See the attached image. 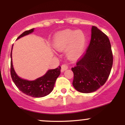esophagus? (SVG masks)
<instances>
[{"instance_id": "esophagus-1", "label": "esophagus", "mask_w": 125, "mask_h": 125, "mask_svg": "<svg viewBox=\"0 0 125 125\" xmlns=\"http://www.w3.org/2000/svg\"><path fill=\"white\" fill-rule=\"evenodd\" d=\"M62 69H61V71L62 72H63L64 71H65V70H66L68 69L69 67V66L68 64H66V63H64L62 65Z\"/></svg>"}]
</instances>
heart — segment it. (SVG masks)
Returning <instances> with one entry per match:
<instances>
[{"label":"heart","instance_id":"heart-1","mask_svg":"<svg viewBox=\"0 0 125 125\" xmlns=\"http://www.w3.org/2000/svg\"><path fill=\"white\" fill-rule=\"evenodd\" d=\"M86 41L85 35L82 31L66 30L56 35L52 45L54 49L59 52L66 48L67 56L71 59H75L82 54Z\"/></svg>","mask_w":125,"mask_h":125}]
</instances>
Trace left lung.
<instances>
[{
	"mask_svg": "<svg viewBox=\"0 0 125 125\" xmlns=\"http://www.w3.org/2000/svg\"><path fill=\"white\" fill-rule=\"evenodd\" d=\"M113 65L111 44L106 35L93 26L90 43L83 56L72 68L73 85L77 91L88 94L96 91L108 79Z\"/></svg>",
	"mask_w": 125,
	"mask_h": 125,
	"instance_id": "8db88e82",
	"label": "left lung"
}]
</instances>
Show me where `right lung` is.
Instances as JSON below:
<instances>
[{
	"mask_svg": "<svg viewBox=\"0 0 125 125\" xmlns=\"http://www.w3.org/2000/svg\"><path fill=\"white\" fill-rule=\"evenodd\" d=\"M33 31L34 29H31L24 31L18 37V39L21 37L31 33ZM10 58H12V52L10 53ZM61 67L59 66L58 67L54 69L49 70L44 76L35 81H29L22 79L17 75L14 71L12 60L10 62V74L15 85L21 92L33 97H44L52 91L56 79L61 74Z\"/></svg>",
	"mask_w": 125,
	"mask_h": 125,
	"instance_id": "right-lung-1",
	"label": "right lung"
}]
</instances>
